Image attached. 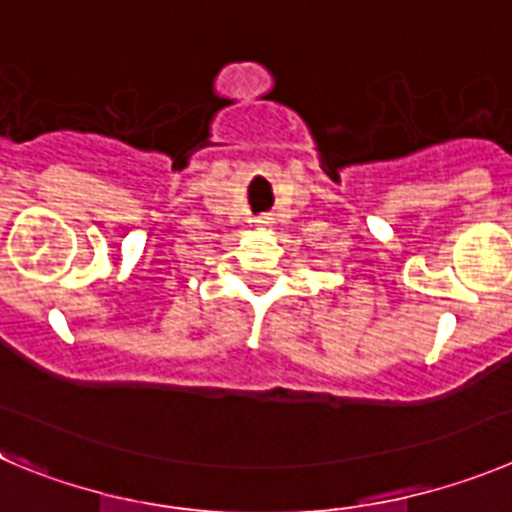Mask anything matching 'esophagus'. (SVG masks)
<instances>
[{
  "instance_id": "1",
  "label": "esophagus",
  "mask_w": 512,
  "mask_h": 512,
  "mask_svg": "<svg viewBox=\"0 0 512 512\" xmlns=\"http://www.w3.org/2000/svg\"><path fill=\"white\" fill-rule=\"evenodd\" d=\"M252 222H255L257 227H270V224H273V216H270V214H260V216H255Z\"/></svg>"
}]
</instances>
